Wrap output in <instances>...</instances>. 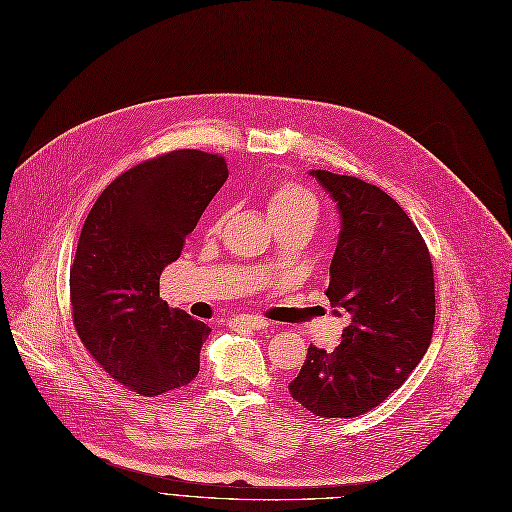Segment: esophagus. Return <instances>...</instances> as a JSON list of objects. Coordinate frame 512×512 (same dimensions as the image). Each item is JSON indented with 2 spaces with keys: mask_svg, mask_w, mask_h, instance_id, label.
<instances>
[{
  "mask_svg": "<svg viewBox=\"0 0 512 512\" xmlns=\"http://www.w3.org/2000/svg\"><path fill=\"white\" fill-rule=\"evenodd\" d=\"M231 325L235 327H246V329H252V331H260V329H266L269 327V321L260 319V316H254V314H237L231 319Z\"/></svg>",
  "mask_w": 512,
  "mask_h": 512,
  "instance_id": "obj_1",
  "label": "esophagus"
}]
</instances>
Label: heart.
<instances>
[{
  "label": "heart",
  "mask_w": 512,
  "mask_h": 512,
  "mask_svg": "<svg viewBox=\"0 0 512 512\" xmlns=\"http://www.w3.org/2000/svg\"><path fill=\"white\" fill-rule=\"evenodd\" d=\"M266 210H269L273 223L302 221L314 227L316 218H319L321 206H319V200L314 198V193L308 191L306 187L296 183H283L269 193V198H266Z\"/></svg>",
  "instance_id": "b5f03b06"
}]
</instances>
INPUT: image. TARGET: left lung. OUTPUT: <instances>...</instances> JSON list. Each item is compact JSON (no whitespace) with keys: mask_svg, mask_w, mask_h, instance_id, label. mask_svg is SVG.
I'll list each match as a JSON object with an SVG mask.
<instances>
[{"mask_svg":"<svg viewBox=\"0 0 512 512\" xmlns=\"http://www.w3.org/2000/svg\"><path fill=\"white\" fill-rule=\"evenodd\" d=\"M339 210L325 289L350 321L331 354L308 348L289 394L312 415L352 419L379 406L425 356L435 323L433 266L400 204L356 177L310 170Z\"/></svg>","mask_w":512,"mask_h":512,"instance_id":"left-lung-1","label":"left lung"}]
</instances>
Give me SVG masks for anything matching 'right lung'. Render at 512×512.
I'll return each mask as SVG.
<instances>
[{
  "label": "right lung",
  "instance_id": "right-lung-1",
  "mask_svg": "<svg viewBox=\"0 0 512 512\" xmlns=\"http://www.w3.org/2000/svg\"><path fill=\"white\" fill-rule=\"evenodd\" d=\"M229 177L221 156L177 150L133 166L93 204L70 269L85 348L120 385L160 396L200 371L210 327L160 300V275Z\"/></svg>",
  "mask_w": 512,
  "mask_h": 512
}]
</instances>
